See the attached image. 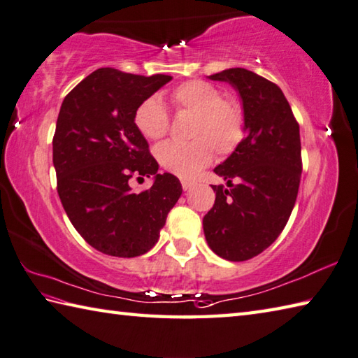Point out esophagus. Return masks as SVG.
<instances>
[{
  "instance_id": "34e87169",
  "label": "esophagus",
  "mask_w": 358,
  "mask_h": 358,
  "mask_svg": "<svg viewBox=\"0 0 358 358\" xmlns=\"http://www.w3.org/2000/svg\"><path fill=\"white\" fill-rule=\"evenodd\" d=\"M192 182L190 180H182V188H184V190H190L192 188Z\"/></svg>"
}]
</instances>
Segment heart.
Returning a JSON list of instances; mask_svg holds the SVG:
<instances>
[{
    "instance_id": "b5f03b06",
    "label": "heart",
    "mask_w": 358,
    "mask_h": 358,
    "mask_svg": "<svg viewBox=\"0 0 358 358\" xmlns=\"http://www.w3.org/2000/svg\"><path fill=\"white\" fill-rule=\"evenodd\" d=\"M170 101L176 112H188L193 118L188 127L190 141H165L157 146L156 157L166 171L192 179L210 164L213 150L218 156H229L240 146L246 117L238 99L222 96L218 87L207 80L192 79L174 87ZM134 123L148 140H160L170 129V117L157 96L141 101Z\"/></svg>"
}]
</instances>
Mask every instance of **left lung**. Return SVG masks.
Wrapping results in <instances>:
<instances>
[{"label": "left lung", "instance_id": "obj_1", "mask_svg": "<svg viewBox=\"0 0 358 358\" xmlns=\"http://www.w3.org/2000/svg\"><path fill=\"white\" fill-rule=\"evenodd\" d=\"M238 90L246 136L215 173V204L202 220L212 251L245 262L271 246L284 231L298 198L302 157L299 124L284 93L271 80L245 69L212 74Z\"/></svg>", "mask_w": 358, "mask_h": 358}]
</instances>
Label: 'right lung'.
<instances>
[{
    "label": "right lung",
    "instance_id": "obj_1",
    "mask_svg": "<svg viewBox=\"0 0 358 358\" xmlns=\"http://www.w3.org/2000/svg\"><path fill=\"white\" fill-rule=\"evenodd\" d=\"M173 78L115 69L89 74L65 96L52 137L60 202L74 229L96 251L137 257L156 245L182 194L179 179L157 174L134 112ZM155 176L151 189L130 190L131 178Z\"/></svg>",
    "mask_w": 358,
    "mask_h": 358
}]
</instances>
